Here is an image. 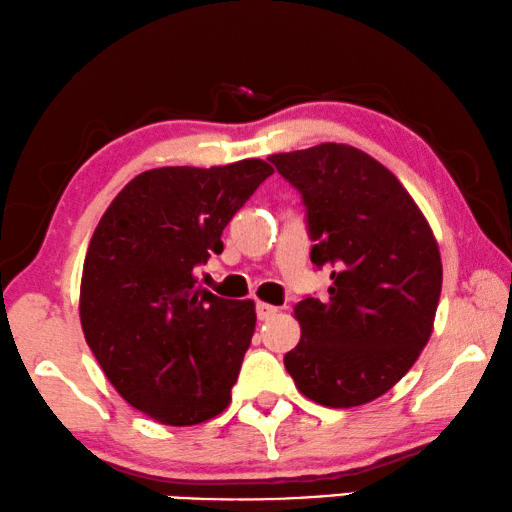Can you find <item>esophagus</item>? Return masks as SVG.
Returning a JSON list of instances; mask_svg holds the SVG:
<instances>
[{
  "mask_svg": "<svg viewBox=\"0 0 512 512\" xmlns=\"http://www.w3.org/2000/svg\"><path fill=\"white\" fill-rule=\"evenodd\" d=\"M276 312H279V308L270 306V303H263V301L256 303V315H258V319H261V321H267L270 317H274Z\"/></svg>",
  "mask_w": 512,
  "mask_h": 512,
  "instance_id": "obj_1",
  "label": "esophagus"
}]
</instances>
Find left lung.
<instances>
[{
	"label": "left lung",
	"instance_id": "8db88e82",
	"mask_svg": "<svg viewBox=\"0 0 512 512\" xmlns=\"http://www.w3.org/2000/svg\"><path fill=\"white\" fill-rule=\"evenodd\" d=\"M306 204L310 258L330 267L328 299L294 306L283 357L303 396L348 409L402 380L429 342L443 265L432 227L398 177L346 143L270 157Z\"/></svg>",
	"mask_w": 512,
	"mask_h": 512
}]
</instances>
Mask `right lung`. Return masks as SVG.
<instances>
[{"label":"right lung","mask_w":512,"mask_h":512,"mask_svg":"<svg viewBox=\"0 0 512 512\" xmlns=\"http://www.w3.org/2000/svg\"><path fill=\"white\" fill-rule=\"evenodd\" d=\"M274 168L166 166L125 184L89 240L80 324L107 380L161 425L227 409L256 328L254 301L215 297L195 267L222 254V229Z\"/></svg>","instance_id":"right-lung-1"}]
</instances>
